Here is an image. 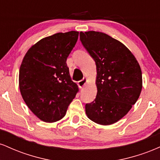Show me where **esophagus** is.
Segmentation results:
<instances>
[{
    "mask_svg": "<svg viewBox=\"0 0 160 160\" xmlns=\"http://www.w3.org/2000/svg\"><path fill=\"white\" fill-rule=\"evenodd\" d=\"M87 78H83V79H82V80H80V81L78 82V86H80V88H82V87H83L84 86L86 85V82H87Z\"/></svg>",
    "mask_w": 160,
    "mask_h": 160,
    "instance_id": "34e87169",
    "label": "esophagus"
}]
</instances>
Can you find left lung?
Listing matches in <instances>:
<instances>
[{
    "mask_svg": "<svg viewBox=\"0 0 160 160\" xmlns=\"http://www.w3.org/2000/svg\"><path fill=\"white\" fill-rule=\"evenodd\" d=\"M80 39L97 71L96 98L86 104V113L96 123L111 125L127 114L139 98L140 65L126 46L104 33L80 32Z\"/></svg>",
    "mask_w": 160,
    "mask_h": 160,
    "instance_id": "obj_1",
    "label": "left lung"
}]
</instances>
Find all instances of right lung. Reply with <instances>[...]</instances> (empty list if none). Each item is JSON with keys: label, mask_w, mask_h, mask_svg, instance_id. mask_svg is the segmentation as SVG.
<instances>
[{"label": "right lung", "mask_w": 160, "mask_h": 160, "mask_svg": "<svg viewBox=\"0 0 160 160\" xmlns=\"http://www.w3.org/2000/svg\"><path fill=\"white\" fill-rule=\"evenodd\" d=\"M78 36V32L71 31L47 37L33 45L23 58L20 92L29 109L44 122L63 118L79 91L66 63Z\"/></svg>", "instance_id": "add662e5"}]
</instances>
